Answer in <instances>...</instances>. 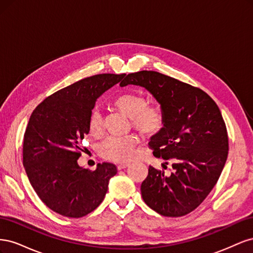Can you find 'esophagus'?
I'll return each mask as SVG.
<instances>
[{
	"mask_svg": "<svg viewBox=\"0 0 253 253\" xmlns=\"http://www.w3.org/2000/svg\"><path fill=\"white\" fill-rule=\"evenodd\" d=\"M127 167H128V164H120V165L117 166V169L118 170H124V169H126V168H127Z\"/></svg>",
	"mask_w": 253,
	"mask_h": 253,
	"instance_id": "esophagus-1",
	"label": "esophagus"
}]
</instances>
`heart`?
<instances>
[{
	"mask_svg": "<svg viewBox=\"0 0 253 253\" xmlns=\"http://www.w3.org/2000/svg\"><path fill=\"white\" fill-rule=\"evenodd\" d=\"M116 108L132 119L136 129L147 136L158 134L165 126V115L157 105L147 106L143 96L136 94H125L115 100ZM103 115L99 109L90 113L88 127L91 134L98 135L103 129ZM137 138L133 135L109 136L99 144L98 150L101 156L113 162H128L135 155Z\"/></svg>",
	"mask_w": 253,
	"mask_h": 253,
	"instance_id": "b5f03b06",
	"label": "heart"
}]
</instances>
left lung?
<instances>
[{"label": "left lung", "instance_id": "1", "mask_svg": "<svg viewBox=\"0 0 253 253\" xmlns=\"http://www.w3.org/2000/svg\"><path fill=\"white\" fill-rule=\"evenodd\" d=\"M127 84L144 87L160 104L165 126L149 144L155 157L173 163L170 176L149 167L140 187L143 201L160 215H186L208 196L226 164L229 145L221 113L201 88L157 72L128 74L120 86Z\"/></svg>", "mask_w": 253, "mask_h": 253}]
</instances>
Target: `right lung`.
<instances>
[{
  "label": "right lung",
  "instance_id": "1",
  "mask_svg": "<svg viewBox=\"0 0 253 253\" xmlns=\"http://www.w3.org/2000/svg\"><path fill=\"white\" fill-rule=\"evenodd\" d=\"M126 74H100L75 82L47 97L29 118L23 142V165L34 190L50 210L78 218L94 211L117 173L110 163L95 171L78 165L81 143L97 99Z\"/></svg>",
  "mask_w": 253,
  "mask_h": 253
}]
</instances>
